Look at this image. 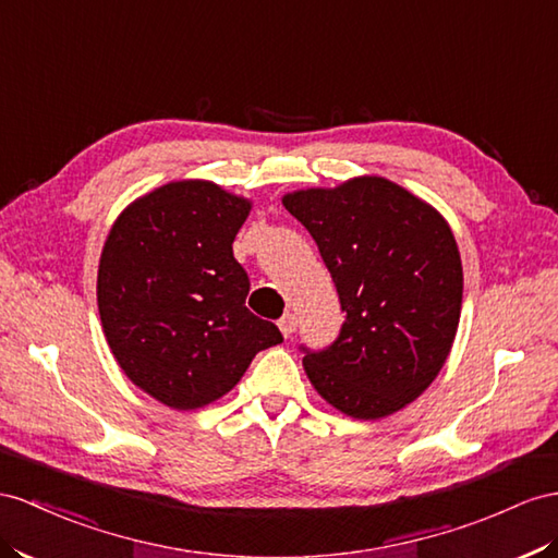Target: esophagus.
I'll use <instances>...</instances> for the list:
<instances>
[{
    "label": "esophagus",
    "instance_id": "esophagus-1",
    "mask_svg": "<svg viewBox=\"0 0 558 558\" xmlns=\"http://www.w3.org/2000/svg\"><path fill=\"white\" fill-rule=\"evenodd\" d=\"M278 327H280V332H282L284 339L292 337V332L296 330V316H294V313H284V316L278 320Z\"/></svg>",
    "mask_w": 558,
    "mask_h": 558
}]
</instances>
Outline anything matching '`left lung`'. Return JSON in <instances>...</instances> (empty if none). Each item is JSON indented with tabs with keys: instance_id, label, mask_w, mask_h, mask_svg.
I'll return each mask as SVG.
<instances>
[{
	"instance_id": "left-lung-1",
	"label": "left lung",
	"mask_w": 558,
	"mask_h": 558,
	"mask_svg": "<svg viewBox=\"0 0 558 558\" xmlns=\"http://www.w3.org/2000/svg\"><path fill=\"white\" fill-rule=\"evenodd\" d=\"M282 205L316 240L347 313L330 347H302L311 384L349 417L393 415L436 379L460 325L464 276L448 221L381 177L294 191Z\"/></svg>"
}]
</instances>
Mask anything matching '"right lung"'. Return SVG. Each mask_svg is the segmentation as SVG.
Here are the masks:
<instances>
[{
	"label": "right lung",
	"mask_w": 558,
	"mask_h": 558,
	"mask_svg": "<svg viewBox=\"0 0 558 558\" xmlns=\"http://www.w3.org/2000/svg\"><path fill=\"white\" fill-rule=\"evenodd\" d=\"M252 203L211 181H171L134 199L101 252L96 299L108 347L138 389L174 410L231 391L282 335L245 306L233 240Z\"/></svg>",
	"instance_id": "1"
}]
</instances>
